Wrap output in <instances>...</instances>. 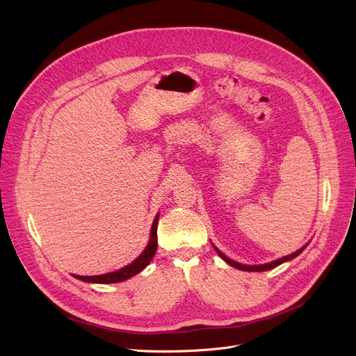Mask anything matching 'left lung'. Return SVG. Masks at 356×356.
Instances as JSON below:
<instances>
[{
  "mask_svg": "<svg viewBox=\"0 0 356 356\" xmlns=\"http://www.w3.org/2000/svg\"><path fill=\"white\" fill-rule=\"evenodd\" d=\"M304 248H306V246H304ZM304 248H301V249H298L297 252L291 253V255H286V257H284V258H281V259H277V261H274V262H270V264H265V265H242V264H238V262H234V261L229 259L227 257H225L223 253L220 252L218 249H216V250H217V253H218V255H220V258L225 259V261H226L229 265H232L233 268H238V269H242V270H250V273H262V270L273 269V268H275V266L281 265V264H282V262H285V261H290V259H293V258L298 257L300 253L304 250Z\"/></svg>",
  "mask_w": 356,
  "mask_h": 356,
  "instance_id": "1",
  "label": "left lung"
}]
</instances>
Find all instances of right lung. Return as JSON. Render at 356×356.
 Segmentation results:
<instances>
[{"instance_id": "right-lung-1", "label": "right lung", "mask_w": 356, "mask_h": 356, "mask_svg": "<svg viewBox=\"0 0 356 356\" xmlns=\"http://www.w3.org/2000/svg\"><path fill=\"white\" fill-rule=\"evenodd\" d=\"M158 218L159 214L155 217L154 220V225H152V230H150V239L149 243L146 246V249L142 252V255L133 261L130 265L114 270V273H108L104 275H94V277H81V275H74L75 278L81 280V281H86V282H95V284H113V282H122L124 280L131 278L133 275L139 274L142 269H145L149 262L152 261V258L155 257V252L158 248V236H156V230H158Z\"/></svg>"}]
</instances>
